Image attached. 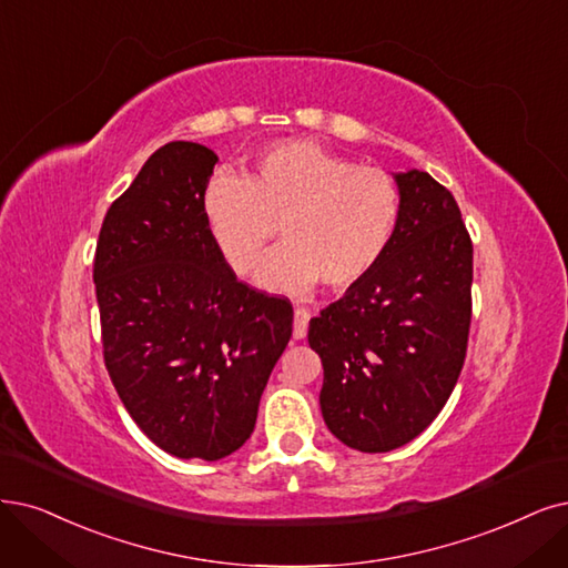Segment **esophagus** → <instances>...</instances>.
Wrapping results in <instances>:
<instances>
[{
  "instance_id": "34e87169",
  "label": "esophagus",
  "mask_w": 568,
  "mask_h": 568,
  "mask_svg": "<svg viewBox=\"0 0 568 568\" xmlns=\"http://www.w3.org/2000/svg\"><path fill=\"white\" fill-rule=\"evenodd\" d=\"M308 311L306 308H295V323H292V337L304 339L306 329H308Z\"/></svg>"
}]
</instances>
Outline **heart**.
<instances>
[{
    "label": "heart",
    "instance_id": "b5f03b06",
    "mask_svg": "<svg viewBox=\"0 0 568 568\" xmlns=\"http://www.w3.org/2000/svg\"><path fill=\"white\" fill-rule=\"evenodd\" d=\"M203 217L236 276L257 268L281 226L285 247L257 273L264 287L304 292L321 281L346 290L386 255L403 217V192L384 168L358 165L311 140H285L260 152L241 180L210 182Z\"/></svg>",
    "mask_w": 568,
    "mask_h": 568
}]
</instances>
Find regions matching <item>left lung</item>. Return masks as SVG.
<instances>
[{"label":"left lung","instance_id":"obj_1","mask_svg":"<svg viewBox=\"0 0 568 568\" xmlns=\"http://www.w3.org/2000/svg\"><path fill=\"white\" fill-rule=\"evenodd\" d=\"M395 182L403 217L386 255L308 323L325 424L367 454L412 443L443 412L473 316V241L452 192L424 171Z\"/></svg>","mask_w":568,"mask_h":568}]
</instances>
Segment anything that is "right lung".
Here are the masks:
<instances>
[{
	"mask_svg": "<svg viewBox=\"0 0 568 568\" xmlns=\"http://www.w3.org/2000/svg\"><path fill=\"white\" fill-rule=\"evenodd\" d=\"M217 154L168 142L104 215L93 260L104 367L138 428L178 458L217 460L255 430L292 337V304L239 281L210 241Z\"/></svg>",
	"mask_w": 568,
	"mask_h": 568,
	"instance_id": "obj_1",
	"label": "right lung"
}]
</instances>
